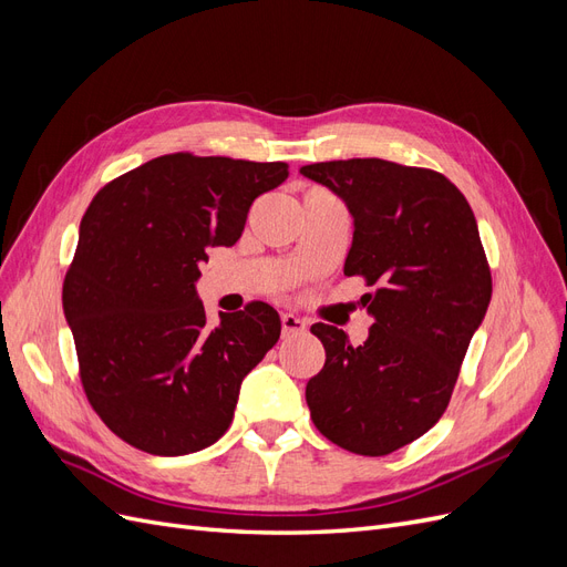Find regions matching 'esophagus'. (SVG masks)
<instances>
[{"mask_svg": "<svg viewBox=\"0 0 567 567\" xmlns=\"http://www.w3.org/2000/svg\"><path fill=\"white\" fill-rule=\"evenodd\" d=\"M281 331H284V336H298V333L307 331V323H305V319H300L296 315L284 312L281 315Z\"/></svg>", "mask_w": 567, "mask_h": 567, "instance_id": "1", "label": "esophagus"}]
</instances>
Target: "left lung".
<instances>
[{"label": "left lung", "instance_id": "left-lung-1", "mask_svg": "<svg viewBox=\"0 0 567 567\" xmlns=\"http://www.w3.org/2000/svg\"><path fill=\"white\" fill-rule=\"evenodd\" d=\"M354 219L346 277L371 288L364 346L315 323L323 369L305 388L317 431L338 447L385 456L419 440L452 400L463 357L492 300V274L468 200L435 169L381 158L300 167Z\"/></svg>", "mask_w": 567, "mask_h": 567}]
</instances>
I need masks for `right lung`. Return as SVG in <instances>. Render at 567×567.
Returning <instances> with one entry per match:
<instances>
[{"mask_svg":"<svg viewBox=\"0 0 567 567\" xmlns=\"http://www.w3.org/2000/svg\"><path fill=\"white\" fill-rule=\"evenodd\" d=\"M286 163L167 153L92 198L63 279L84 394L111 431L156 456L210 447L246 375L277 346L281 319L252 300L205 319L196 296L208 248L234 246Z\"/></svg>","mask_w":567,"mask_h":567,"instance_id":"1","label":"right lung"}]
</instances>
